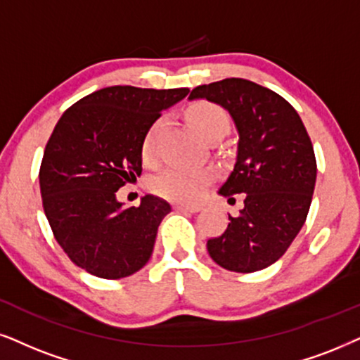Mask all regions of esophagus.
<instances>
[{
	"label": "esophagus",
	"instance_id": "esophagus-1",
	"mask_svg": "<svg viewBox=\"0 0 360 360\" xmlns=\"http://www.w3.org/2000/svg\"><path fill=\"white\" fill-rule=\"evenodd\" d=\"M174 211L177 212H199L201 206H195V204H176Z\"/></svg>",
	"mask_w": 360,
	"mask_h": 360
}]
</instances>
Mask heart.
<instances>
[{
    "mask_svg": "<svg viewBox=\"0 0 360 360\" xmlns=\"http://www.w3.org/2000/svg\"><path fill=\"white\" fill-rule=\"evenodd\" d=\"M186 120L191 127L207 139L209 136L222 133L224 134L229 126L227 115L219 106L212 103H195L186 111ZM162 127L159 120L149 127L143 141V156L146 161H153L156 156V141ZM212 179V172L209 169H188V167H169L159 172L151 181V191L161 198L172 202H195L199 201L204 189Z\"/></svg>",
    "mask_w": 360,
    "mask_h": 360,
    "instance_id": "obj_1",
    "label": "heart"
}]
</instances>
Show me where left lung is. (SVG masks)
<instances>
[{"label":"left lung","instance_id":"1","mask_svg":"<svg viewBox=\"0 0 360 360\" xmlns=\"http://www.w3.org/2000/svg\"><path fill=\"white\" fill-rule=\"evenodd\" d=\"M189 99L224 108L238 131L234 169L219 194L244 207L229 216L227 229L207 240L212 261L227 271L256 272L288 251L306 222L317 166L297 111L274 91L243 78H227L193 89Z\"/></svg>","mask_w":360,"mask_h":360}]
</instances>
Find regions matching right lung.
Wrapping results in <instances>:
<instances>
[{
	"instance_id": "right-lung-1",
	"label": "right lung",
	"mask_w": 360,
	"mask_h": 360,
	"mask_svg": "<svg viewBox=\"0 0 360 360\" xmlns=\"http://www.w3.org/2000/svg\"><path fill=\"white\" fill-rule=\"evenodd\" d=\"M188 93L111 86L72 104L54 126L39 169L44 214L63 251L89 274L121 279L151 257L171 206L148 194L126 207L116 193L141 176L149 127Z\"/></svg>"
}]
</instances>
